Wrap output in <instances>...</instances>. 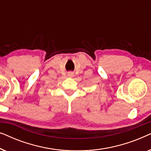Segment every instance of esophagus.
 <instances>
[{
    "instance_id": "34e87169",
    "label": "esophagus",
    "mask_w": 151,
    "mask_h": 151,
    "mask_svg": "<svg viewBox=\"0 0 151 151\" xmlns=\"http://www.w3.org/2000/svg\"><path fill=\"white\" fill-rule=\"evenodd\" d=\"M73 76H74V75H73V72L70 71V72H69V73H68V76H69V78H73Z\"/></svg>"
}]
</instances>
